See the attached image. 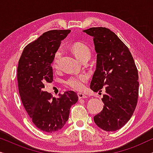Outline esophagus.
Segmentation results:
<instances>
[{"label":"esophagus","instance_id":"esophagus-1","mask_svg":"<svg viewBox=\"0 0 153 153\" xmlns=\"http://www.w3.org/2000/svg\"><path fill=\"white\" fill-rule=\"evenodd\" d=\"M77 95H78L79 99H84V98L88 97V96L86 95H85L84 93H77Z\"/></svg>","mask_w":153,"mask_h":153}]
</instances>
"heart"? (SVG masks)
Instances as JSON below:
<instances>
[{
	"label": "heart",
	"mask_w": 153,
	"mask_h": 153,
	"mask_svg": "<svg viewBox=\"0 0 153 153\" xmlns=\"http://www.w3.org/2000/svg\"><path fill=\"white\" fill-rule=\"evenodd\" d=\"M71 51L74 54L75 56L79 60L90 57L91 56V49L88 46L82 42L73 43L70 47ZM61 56V51L58 50L53 56L52 65L54 68L58 67L59 60ZM89 79V75L87 73H80V74H74L70 75L65 80V83L71 88L80 91L84 86V83Z\"/></svg>",
	"instance_id": "heart-1"
}]
</instances>
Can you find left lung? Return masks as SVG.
<instances>
[{
  "mask_svg": "<svg viewBox=\"0 0 153 153\" xmlns=\"http://www.w3.org/2000/svg\"><path fill=\"white\" fill-rule=\"evenodd\" d=\"M93 37L97 66L91 83L94 92L106 93L103 109L94 117L98 127L107 131L120 129L134 112L139 97V75L128 47L105 27L83 30Z\"/></svg>",
  "mask_w": 153,
  "mask_h": 153,
  "instance_id": "1",
  "label": "left lung"
}]
</instances>
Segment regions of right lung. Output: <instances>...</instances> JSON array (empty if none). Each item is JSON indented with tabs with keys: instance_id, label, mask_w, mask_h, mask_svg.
<instances>
[{
	"instance_id": "right-lung-1",
	"label": "right lung",
	"mask_w": 153,
	"mask_h": 153,
	"mask_svg": "<svg viewBox=\"0 0 153 153\" xmlns=\"http://www.w3.org/2000/svg\"><path fill=\"white\" fill-rule=\"evenodd\" d=\"M70 30H52L44 33L24 49L19 60L17 82L21 100L32 122L37 128L52 133L62 128L70 109L78 101L75 92L68 91L53 97L42 91L45 83L53 81L51 65L60 42Z\"/></svg>"
}]
</instances>
